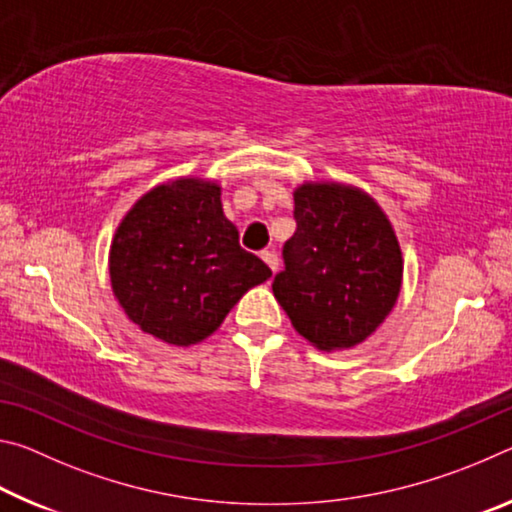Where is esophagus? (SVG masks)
Masks as SVG:
<instances>
[{"mask_svg": "<svg viewBox=\"0 0 512 512\" xmlns=\"http://www.w3.org/2000/svg\"><path fill=\"white\" fill-rule=\"evenodd\" d=\"M262 259L264 262L271 266V271L275 273L277 271V266H280V259H277V253L273 248H266V250H262Z\"/></svg>", "mask_w": 512, "mask_h": 512, "instance_id": "1", "label": "esophagus"}]
</instances>
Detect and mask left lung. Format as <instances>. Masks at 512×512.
Instances as JSON below:
<instances>
[{
  "label": "left lung",
  "mask_w": 512,
  "mask_h": 512,
  "mask_svg": "<svg viewBox=\"0 0 512 512\" xmlns=\"http://www.w3.org/2000/svg\"><path fill=\"white\" fill-rule=\"evenodd\" d=\"M293 203L298 228L282 248L275 298L318 350L352 348L400 296V244L386 214L357 187L307 183Z\"/></svg>",
  "instance_id": "1"
}]
</instances>
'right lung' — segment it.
Here are the masks:
<instances>
[{
	"instance_id": "right-lung-1",
	"label": "right lung",
	"mask_w": 512,
	"mask_h": 512,
	"mask_svg": "<svg viewBox=\"0 0 512 512\" xmlns=\"http://www.w3.org/2000/svg\"><path fill=\"white\" fill-rule=\"evenodd\" d=\"M271 277L239 246L221 187L180 178L144 194L110 248L112 291L126 316L171 345H192L223 323L248 289Z\"/></svg>"
}]
</instances>
